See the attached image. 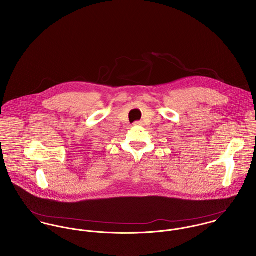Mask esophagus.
Returning <instances> with one entry per match:
<instances>
[{
	"instance_id": "esophagus-1",
	"label": "esophagus",
	"mask_w": 256,
	"mask_h": 256,
	"mask_svg": "<svg viewBox=\"0 0 256 256\" xmlns=\"http://www.w3.org/2000/svg\"><path fill=\"white\" fill-rule=\"evenodd\" d=\"M134 125H135V126H143L144 124H143L142 121H136V122L134 123Z\"/></svg>"
}]
</instances>
